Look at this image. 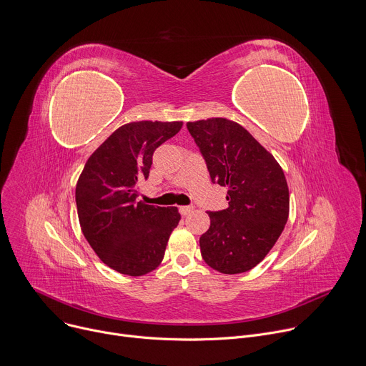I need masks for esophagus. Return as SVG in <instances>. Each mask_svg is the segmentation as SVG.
<instances>
[{
    "instance_id": "obj_1",
    "label": "esophagus",
    "mask_w": 366,
    "mask_h": 366,
    "mask_svg": "<svg viewBox=\"0 0 366 366\" xmlns=\"http://www.w3.org/2000/svg\"><path fill=\"white\" fill-rule=\"evenodd\" d=\"M194 205H182L181 208H179V212H181V214H184V216H187V214H189V213H192L194 212Z\"/></svg>"
}]
</instances>
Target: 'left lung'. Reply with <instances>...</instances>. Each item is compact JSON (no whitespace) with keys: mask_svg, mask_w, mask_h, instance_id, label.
I'll return each mask as SVG.
<instances>
[{"mask_svg":"<svg viewBox=\"0 0 366 366\" xmlns=\"http://www.w3.org/2000/svg\"><path fill=\"white\" fill-rule=\"evenodd\" d=\"M213 184L227 187L229 207L208 212L201 256L222 274L250 271L281 236L290 212L284 171L246 129L227 119L187 123Z\"/></svg>","mask_w":366,"mask_h":366,"instance_id":"obj_1","label":"left lung"}]
</instances>
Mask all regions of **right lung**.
Listing matches in <instances>:
<instances>
[{"label":"right lung","mask_w":366,"mask_h":366,"mask_svg":"<svg viewBox=\"0 0 366 366\" xmlns=\"http://www.w3.org/2000/svg\"><path fill=\"white\" fill-rule=\"evenodd\" d=\"M182 122H134L117 129L86 161L75 201L82 233L112 269L142 277L162 262L178 226L177 207L137 201V184L149 178L156 147L174 137Z\"/></svg>","instance_id":"add662e5"}]
</instances>
